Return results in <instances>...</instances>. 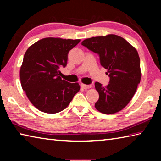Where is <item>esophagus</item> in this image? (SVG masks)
<instances>
[{"label":"esophagus","mask_w":161,"mask_h":161,"mask_svg":"<svg viewBox=\"0 0 161 161\" xmlns=\"http://www.w3.org/2000/svg\"><path fill=\"white\" fill-rule=\"evenodd\" d=\"M81 88H83L84 89H89L92 87L91 85H87V84H81Z\"/></svg>","instance_id":"obj_1"}]
</instances>
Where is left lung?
Wrapping results in <instances>:
<instances>
[{"instance_id":"8db88e82","label":"left lung","mask_w":161,"mask_h":161,"mask_svg":"<svg viewBox=\"0 0 161 161\" xmlns=\"http://www.w3.org/2000/svg\"><path fill=\"white\" fill-rule=\"evenodd\" d=\"M84 45L99 55L100 63L107 69L109 84L102 86L95 82L99 94L95 108L101 113L113 114L126 107L135 94L141 78L137 50L124 38L116 35L87 38Z\"/></svg>"}]
</instances>
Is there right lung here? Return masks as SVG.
I'll list each match as a JSON object with an SVG mask.
<instances>
[{
  "mask_svg": "<svg viewBox=\"0 0 161 161\" xmlns=\"http://www.w3.org/2000/svg\"><path fill=\"white\" fill-rule=\"evenodd\" d=\"M80 42V39L46 37L25 52L20 70V83L38 110L47 114L60 112L80 91L79 83H69L59 77V68L67 65L69 50Z\"/></svg>",
  "mask_w": 161,
  "mask_h": 161,
  "instance_id": "add662e5",
  "label": "right lung"
}]
</instances>
